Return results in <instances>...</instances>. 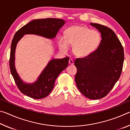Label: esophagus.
Wrapping results in <instances>:
<instances>
[{
	"label": "esophagus",
	"instance_id": "obj_1",
	"mask_svg": "<svg viewBox=\"0 0 130 130\" xmlns=\"http://www.w3.org/2000/svg\"><path fill=\"white\" fill-rule=\"evenodd\" d=\"M69 63L70 65H73L74 64V62H73V61L72 58H70L69 60Z\"/></svg>",
	"mask_w": 130,
	"mask_h": 130
}]
</instances>
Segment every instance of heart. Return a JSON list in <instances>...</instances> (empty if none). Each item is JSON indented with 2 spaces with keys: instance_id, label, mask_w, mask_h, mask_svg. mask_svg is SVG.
Masks as SVG:
<instances>
[{
  "instance_id": "1",
  "label": "heart",
  "mask_w": 130,
  "mask_h": 130,
  "mask_svg": "<svg viewBox=\"0 0 130 130\" xmlns=\"http://www.w3.org/2000/svg\"><path fill=\"white\" fill-rule=\"evenodd\" d=\"M102 37L98 31L92 30L85 26H74L65 31V38L60 37L58 45L66 50L68 45L73 46V52L76 56L84 57L89 56L99 46Z\"/></svg>"
}]
</instances>
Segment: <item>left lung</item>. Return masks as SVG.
<instances>
[{
  "label": "left lung",
  "mask_w": 130,
  "mask_h": 130,
  "mask_svg": "<svg viewBox=\"0 0 130 130\" xmlns=\"http://www.w3.org/2000/svg\"><path fill=\"white\" fill-rule=\"evenodd\" d=\"M90 24L101 32L102 39L92 54L74 61L75 82L84 96L96 100L106 96L120 78L124 54L112 30L100 24Z\"/></svg>",
  "instance_id": "obj_1"
}]
</instances>
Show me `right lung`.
Segmentation results:
<instances>
[{
  "label": "right lung",
  "instance_id": "right-lung-1",
  "mask_svg": "<svg viewBox=\"0 0 130 130\" xmlns=\"http://www.w3.org/2000/svg\"><path fill=\"white\" fill-rule=\"evenodd\" d=\"M65 22L63 19L57 18L36 19L23 26L14 35L11 46L9 62L10 71L19 91L31 98L41 99L49 95L53 89L57 77L68 67L69 58L67 57L51 60L36 83L26 84L19 78L14 66L15 51L18 42L24 34H37L47 38H53Z\"/></svg>",
  "mask_w": 130,
  "mask_h": 130
}]
</instances>
